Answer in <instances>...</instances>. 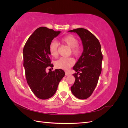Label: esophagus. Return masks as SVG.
<instances>
[{"label": "esophagus", "mask_w": 128, "mask_h": 128, "mask_svg": "<svg viewBox=\"0 0 128 128\" xmlns=\"http://www.w3.org/2000/svg\"><path fill=\"white\" fill-rule=\"evenodd\" d=\"M69 74L68 72H65V75L66 76H68Z\"/></svg>", "instance_id": "obj_1"}]
</instances>
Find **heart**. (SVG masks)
I'll use <instances>...</instances> for the list:
<instances>
[{
	"instance_id": "1",
	"label": "heart",
	"mask_w": 128,
	"mask_h": 128,
	"mask_svg": "<svg viewBox=\"0 0 128 128\" xmlns=\"http://www.w3.org/2000/svg\"><path fill=\"white\" fill-rule=\"evenodd\" d=\"M61 42L62 43L67 45L69 48H71L72 52L76 56H78L81 52V49L78 45V40L77 38L72 34L66 36L61 39ZM58 44L56 41H52L49 45L48 50L50 54L53 58L56 57L58 55ZM74 60L72 58H60V59L56 61L55 66L56 68L68 70L72 67L74 64Z\"/></svg>"
}]
</instances>
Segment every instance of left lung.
Returning <instances> with one entry per match:
<instances>
[{"mask_svg": "<svg viewBox=\"0 0 128 128\" xmlns=\"http://www.w3.org/2000/svg\"><path fill=\"white\" fill-rule=\"evenodd\" d=\"M68 32L78 34L83 48L82 55L73 67L77 72L73 74L75 81L71 91L76 98L86 99L94 92L102 72L101 45L94 34L86 29L78 28Z\"/></svg>", "mask_w": 128, "mask_h": 128, "instance_id": "8db88e82", "label": "left lung"}]
</instances>
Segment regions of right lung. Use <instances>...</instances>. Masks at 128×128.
Wrapping results in <instances>:
<instances>
[{
  "label": "right lung",
  "mask_w": 128,
  "mask_h": 128,
  "mask_svg": "<svg viewBox=\"0 0 128 128\" xmlns=\"http://www.w3.org/2000/svg\"><path fill=\"white\" fill-rule=\"evenodd\" d=\"M60 32L46 27H40L29 37L23 50L27 83L34 94L40 99L52 97L65 75L61 69L48 72L45 70L48 67H53L48 46Z\"/></svg>",
  "instance_id": "right-lung-1"
}]
</instances>
